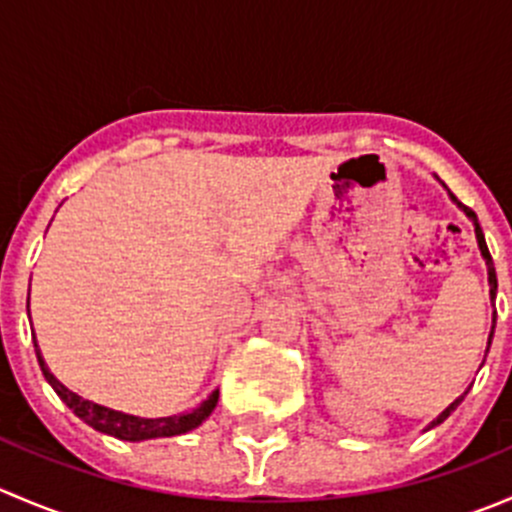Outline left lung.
Returning <instances> with one entry per match:
<instances>
[{"label": "left lung", "instance_id": "8db88e82", "mask_svg": "<svg viewBox=\"0 0 512 512\" xmlns=\"http://www.w3.org/2000/svg\"><path fill=\"white\" fill-rule=\"evenodd\" d=\"M453 200H456V195H451ZM456 205L458 208L463 210V213L468 215V218L473 220V225H476V240H478V247H480V255H483V260H485V265H488V285H490V302H495V292H498V280H495V267H493V257H490V252H488V245H485V237H483V230H480V225H478V218H476V213H473L471 208H466V205L463 203H458L456 200ZM493 332H495V312H493V327H490V334H488V349H490V342H493ZM468 391H463V396H466ZM463 396H458L456 401H453L451 406H448L446 411H441V414H438V418H433L431 421V426L428 428H433V426H438V423H443L446 421L448 416H451V411L456 409L458 404H461L463 401Z\"/></svg>", "mask_w": 512, "mask_h": 512}]
</instances>
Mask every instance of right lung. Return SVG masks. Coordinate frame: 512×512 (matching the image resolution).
<instances>
[{"label": "right lung", "instance_id": "add662e5", "mask_svg": "<svg viewBox=\"0 0 512 512\" xmlns=\"http://www.w3.org/2000/svg\"><path fill=\"white\" fill-rule=\"evenodd\" d=\"M34 349H36V359H39L41 366V374L44 379L49 381L51 389L59 394V399L74 411L76 416L81 418L84 423H89L94 431L106 433V436L113 438H121V441H148V438H170V436H180V433H188L193 428H198L200 423L205 421L213 409L218 406V396L220 391L215 389L198 409H193L190 414H178V416H163V418H141V416H131V414H121V411H113L106 409V406H98L94 401H86L81 399L79 394L66 389L59 379L49 371L46 366L44 356L39 352V344L34 339Z\"/></svg>", "mask_w": 512, "mask_h": 512}]
</instances>
